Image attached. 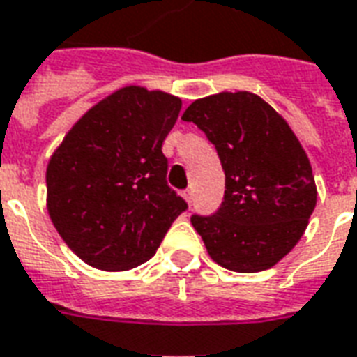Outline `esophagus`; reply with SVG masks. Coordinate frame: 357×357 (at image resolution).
I'll return each instance as SVG.
<instances>
[{
	"label": "esophagus",
	"mask_w": 357,
	"mask_h": 357,
	"mask_svg": "<svg viewBox=\"0 0 357 357\" xmlns=\"http://www.w3.org/2000/svg\"><path fill=\"white\" fill-rule=\"evenodd\" d=\"M184 199L188 201V205H192V201H194V192H192V190H186V192H184Z\"/></svg>",
	"instance_id": "obj_1"
}]
</instances>
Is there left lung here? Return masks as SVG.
Wrapping results in <instances>:
<instances>
[{
    "mask_svg": "<svg viewBox=\"0 0 357 357\" xmlns=\"http://www.w3.org/2000/svg\"><path fill=\"white\" fill-rule=\"evenodd\" d=\"M182 120L207 135L226 173L218 211L192 216L208 256L235 273L278 264L299 243L316 207L312 167L296 133L252 92L195 99Z\"/></svg>",
    "mask_w": 357,
    "mask_h": 357,
    "instance_id": "obj_1",
    "label": "left lung"
}]
</instances>
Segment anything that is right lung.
Masks as SVG:
<instances>
[{
	"label": "right lung",
	"mask_w": 357,
	"mask_h": 357,
	"mask_svg": "<svg viewBox=\"0 0 357 357\" xmlns=\"http://www.w3.org/2000/svg\"><path fill=\"white\" fill-rule=\"evenodd\" d=\"M182 101L124 86L67 131L47 165V208L66 245L101 271L149 261L186 201L167 186L162 144Z\"/></svg>",
	"instance_id": "right-lung-1"
}]
</instances>
